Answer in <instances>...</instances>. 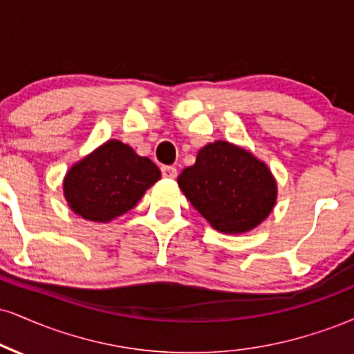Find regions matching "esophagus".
<instances>
[{"instance_id":"1","label":"esophagus","mask_w":354,"mask_h":354,"mask_svg":"<svg viewBox=\"0 0 354 354\" xmlns=\"http://www.w3.org/2000/svg\"><path fill=\"white\" fill-rule=\"evenodd\" d=\"M161 173H163V176L168 178V180H174L178 174V169L174 168V166H161Z\"/></svg>"}]
</instances>
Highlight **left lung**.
Here are the masks:
<instances>
[{
  "label": "left lung",
  "instance_id": "1",
  "mask_svg": "<svg viewBox=\"0 0 354 354\" xmlns=\"http://www.w3.org/2000/svg\"><path fill=\"white\" fill-rule=\"evenodd\" d=\"M178 185L211 227L224 234L252 231L277 203V181L269 166L225 140L204 145L196 163L178 176Z\"/></svg>",
  "mask_w": 354,
  "mask_h": 354
}]
</instances>
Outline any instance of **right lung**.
<instances>
[{"label":"right lung","instance_id":"1","mask_svg":"<svg viewBox=\"0 0 354 354\" xmlns=\"http://www.w3.org/2000/svg\"><path fill=\"white\" fill-rule=\"evenodd\" d=\"M161 178L158 166L120 140L102 143L66 173L64 198L75 214L110 223L125 214Z\"/></svg>","mask_w":354,"mask_h":354}]
</instances>
